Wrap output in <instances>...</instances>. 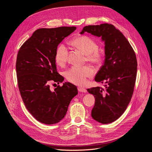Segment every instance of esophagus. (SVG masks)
Instances as JSON below:
<instances>
[{"label": "esophagus", "mask_w": 152, "mask_h": 152, "mask_svg": "<svg viewBox=\"0 0 152 152\" xmlns=\"http://www.w3.org/2000/svg\"><path fill=\"white\" fill-rule=\"evenodd\" d=\"M77 90L80 92H83V93H86V90L85 88L80 87V86H79V87L77 88Z\"/></svg>", "instance_id": "obj_1"}]
</instances>
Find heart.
I'll list each match as a JSON object with an SVG mask.
<instances>
[{"label": "heart", "mask_w": 152, "mask_h": 152, "mask_svg": "<svg viewBox=\"0 0 152 152\" xmlns=\"http://www.w3.org/2000/svg\"><path fill=\"white\" fill-rule=\"evenodd\" d=\"M72 44L86 55L87 61L96 65H100L103 62V53L98 50V44L93 38L88 36H80L73 39L72 41ZM68 54V48L64 44H60L58 46L55 59L58 66H62L66 64ZM93 74V69L86 66L83 67H73L65 73V76L71 83L83 85L86 83L87 78L92 76Z\"/></svg>", "instance_id": "obj_1"}]
</instances>
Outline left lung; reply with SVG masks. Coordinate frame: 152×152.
<instances>
[{
    "mask_svg": "<svg viewBox=\"0 0 152 152\" xmlns=\"http://www.w3.org/2000/svg\"><path fill=\"white\" fill-rule=\"evenodd\" d=\"M101 37L104 42V62L95 77L105 83L87 89L95 97L92 118L102 124H109L124 113L131 100L135 86L137 61L135 53L123 34L108 23L85 26L80 32Z\"/></svg>",
    "mask_w": 152,
    "mask_h": 152,
    "instance_id": "1",
    "label": "left lung"
}]
</instances>
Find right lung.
<instances>
[{
  "mask_svg": "<svg viewBox=\"0 0 152 152\" xmlns=\"http://www.w3.org/2000/svg\"><path fill=\"white\" fill-rule=\"evenodd\" d=\"M76 29L75 26L38 29L18 50L16 72L19 91L27 110L42 123L59 122L78 93L76 86L70 82L54 90L49 85L64 79L56 70L55 52L59 43Z\"/></svg>",
  "mask_w": 152,
  "mask_h": 152,
  "instance_id": "add662e5",
  "label": "right lung"
}]
</instances>
